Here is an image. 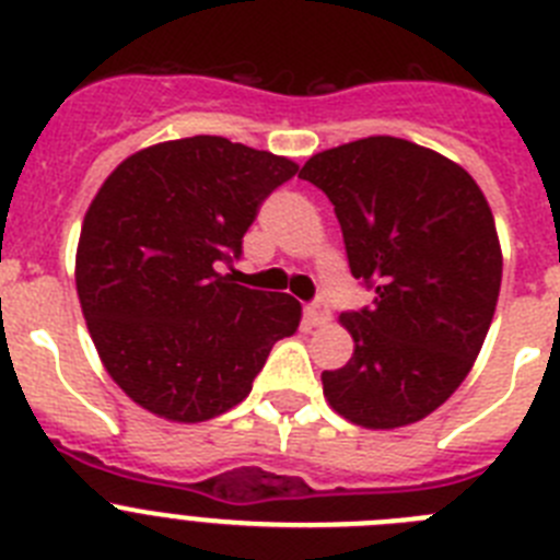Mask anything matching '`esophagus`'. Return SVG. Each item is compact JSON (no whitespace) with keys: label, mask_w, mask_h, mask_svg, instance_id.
<instances>
[{"label":"esophagus","mask_w":560,"mask_h":560,"mask_svg":"<svg viewBox=\"0 0 560 560\" xmlns=\"http://www.w3.org/2000/svg\"><path fill=\"white\" fill-rule=\"evenodd\" d=\"M305 319H308L311 325H325L330 319V311H328V303L325 300H316L314 305H308L305 308Z\"/></svg>","instance_id":"esophagus-1"}]
</instances>
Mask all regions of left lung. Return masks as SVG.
<instances>
[{"mask_svg":"<svg viewBox=\"0 0 560 560\" xmlns=\"http://www.w3.org/2000/svg\"><path fill=\"white\" fill-rule=\"evenodd\" d=\"M300 176L328 196L350 271L375 289L373 308L339 316L353 355L323 373L325 400L361 429L418 423L471 373L497 311L488 199L457 162L398 137L314 153Z\"/></svg>","mask_w":560,"mask_h":560,"instance_id":"1","label":"left lung"}]
</instances>
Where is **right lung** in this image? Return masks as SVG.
<instances>
[{"mask_svg": "<svg viewBox=\"0 0 560 560\" xmlns=\"http://www.w3.org/2000/svg\"><path fill=\"white\" fill-rule=\"evenodd\" d=\"M296 162L224 137L148 145L114 167L83 215L75 285L103 368L142 409L201 423L252 393L303 305L221 275L260 201Z\"/></svg>", "mask_w": 560, "mask_h": 560, "instance_id": "right-lung-1", "label": "right lung"}]
</instances>
